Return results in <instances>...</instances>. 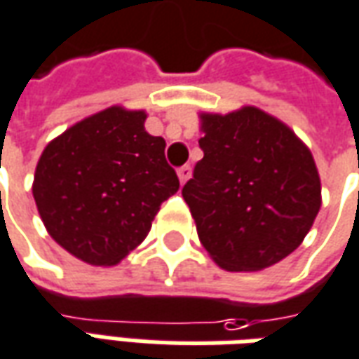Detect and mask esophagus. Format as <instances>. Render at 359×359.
I'll list each match as a JSON object with an SVG mask.
<instances>
[{
  "label": "esophagus",
  "instance_id": "34e87169",
  "mask_svg": "<svg viewBox=\"0 0 359 359\" xmlns=\"http://www.w3.org/2000/svg\"><path fill=\"white\" fill-rule=\"evenodd\" d=\"M177 175H179L180 182L184 184V182H187V180L190 179V175H192V169H190V165H182L179 171H177Z\"/></svg>",
  "mask_w": 359,
  "mask_h": 359
}]
</instances>
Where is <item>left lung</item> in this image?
Wrapping results in <instances>:
<instances>
[{"mask_svg":"<svg viewBox=\"0 0 359 359\" xmlns=\"http://www.w3.org/2000/svg\"><path fill=\"white\" fill-rule=\"evenodd\" d=\"M204 157L182 198L200 243L229 272H255L297 249L320 208L309 147L257 107L200 114Z\"/></svg>","mask_w":359,"mask_h":359,"instance_id":"1","label":"left lung"}]
</instances>
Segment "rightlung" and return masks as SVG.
Masks as SVG:
<instances>
[{
  "instance_id": "add662e5",
  "label": "right lung",
  "mask_w": 359,
  "mask_h": 359,
  "mask_svg": "<svg viewBox=\"0 0 359 359\" xmlns=\"http://www.w3.org/2000/svg\"><path fill=\"white\" fill-rule=\"evenodd\" d=\"M144 110L110 107L67 128L40 155L32 196L50 237L79 260L112 266L147 237L179 190L165 140Z\"/></svg>"
}]
</instances>
